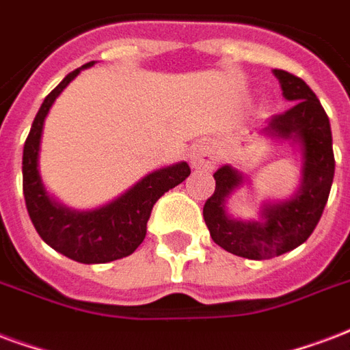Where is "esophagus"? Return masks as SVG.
Masks as SVG:
<instances>
[{"instance_id": "1", "label": "esophagus", "mask_w": 350, "mask_h": 350, "mask_svg": "<svg viewBox=\"0 0 350 350\" xmlns=\"http://www.w3.org/2000/svg\"><path fill=\"white\" fill-rule=\"evenodd\" d=\"M188 159H190L191 167H196V170H206V172L214 170L215 164H217V157H215L214 147L206 144V142H199V144L191 147Z\"/></svg>"}]
</instances>
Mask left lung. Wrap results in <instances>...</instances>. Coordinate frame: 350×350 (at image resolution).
<instances>
[{
	"instance_id": "left-lung-1",
	"label": "left lung",
	"mask_w": 350,
	"mask_h": 350,
	"mask_svg": "<svg viewBox=\"0 0 350 350\" xmlns=\"http://www.w3.org/2000/svg\"><path fill=\"white\" fill-rule=\"evenodd\" d=\"M286 99L293 107L273 116L265 133L297 138L303 146V185L291 201L265 206L264 221L241 223L225 214V197L241 183L230 165L214 173L215 190L203 206V217L212 240L228 253L249 260L280 256L308 240L328 201L334 178V151L330 122L319 99L303 79L284 70H275Z\"/></svg>"
}]
</instances>
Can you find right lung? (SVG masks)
<instances>
[{
    "label": "right lung",
    "mask_w": 350,
    "mask_h": 350,
    "mask_svg": "<svg viewBox=\"0 0 350 350\" xmlns=\"http://www.w3.org/2000/svg\"><path fill=\"white\" fill-rule=\"evenodd\" d=\"M92 64L94 62H88L83 68ZM83 68L68 73L60 85L47 94L35 116L23 146V197L29 217L47 245L81 264H105L135 253L146 238L154 203L190 175V165L180 162L153 172L120 199L92 212H70L53 203L46 196L38 175L42 127L55 99Z\"/></svg>",
    "instance_id": "right-lung-1"
}]
</instances>
